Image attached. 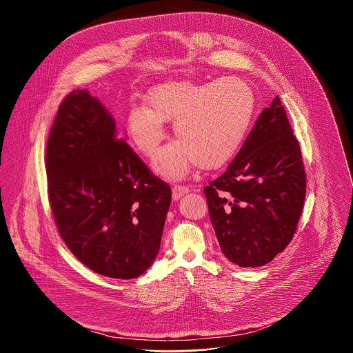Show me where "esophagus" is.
Returning <instances> with one entry per match:
<instances>
[{
	"mask_svg": "<svg viewBox=\"0 0 353 353\" xmlns=\"http://www.w3.org/2000/svg\"><path fill=\"white\" fill-rule=\"evenodd\" d=\"M188 192H189L188 186H185V185H174V188H172V199L178 200L179 197H182Z\"/></svg>",
	"mask_w": 353,
	"mask_h": 353,
	"instance_id": "esophagus-1",
	"label": "esophagus"
}]
</instances>
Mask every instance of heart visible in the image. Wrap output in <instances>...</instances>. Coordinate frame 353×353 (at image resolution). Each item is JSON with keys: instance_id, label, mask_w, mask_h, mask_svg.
Returning <instances> with one entry per match:
<instances>
[{"instance_id": "heart-1", "label": "heart", "mask_w": 353, "mask_h": 353, "mask_svg": "<svg viewBox=\"0 0 353 353\" xmlns=\"http://www.w3.org/2000/svg\"><path fill=\"white\" fill-rule=\"evenodd\" d=\"M145 105H133L126 130L137 151L152 157L165 137L164 122L174 121L179 141L159 152L154 170L179 178L197 163L203 170L221 167L241 148L254 115L252 88L241 79L170 81L152 88Z\"/></svg>"}]
</instances>
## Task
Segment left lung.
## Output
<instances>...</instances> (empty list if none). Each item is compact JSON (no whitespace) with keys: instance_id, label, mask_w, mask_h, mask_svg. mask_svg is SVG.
<instances>
[{"instance_id":"left-lung-1","label":"left lung","mask_w":353,"mask_h":353,"mask_svg":"<svg viewBox=\"0 0 353 353\" xmlns=\"http://www.w3.org/2000/svg\"><path fill=\"white\" fill-rule=\"evenodd\" d=\"M305 183L299 141L276 97L227 170L203 188L224 255L258 268L285 250L302 214Z\"/></svg>"}]
</instances>
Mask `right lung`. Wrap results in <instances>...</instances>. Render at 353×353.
<instances>
[{
	"instance_id": "add662e5",
	"label": "right lung",
	"mask_w": 353,
	"mask_h": 353,
	"mask_svg": "<svg viewBox=\"0 0 353 353\" xmlns=\"http://www.w3.org/2000/svg\"><path fill=\"white\" fill-rule=\"evenodd\" d=\"M45 156L51 213L69 250L105 277L143 274L160 249L171 188L88 91L61 101Z\"/></svg>"
}]
</instances>
